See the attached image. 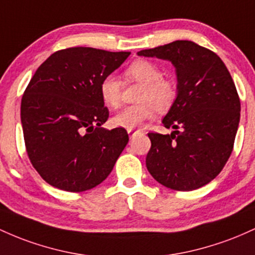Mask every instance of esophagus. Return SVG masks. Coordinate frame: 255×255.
I'll use <instances>...</instances> for the list:
<instances>
[{
	"mask_svg": "<svg viewBox=\"0 0 255 255\" xmlns=\"http://www.w3.org/2000/svg\"><path fill=\"white\" fill-rule=\"evenodd\" d=\"M128 135H130V136H132L133 133H135V131H133L132 128H128Z\"/></svg>",
	"mask_w": 255,
	"mask_h": 255,
	"instance_id": "34e87169",
	"label": "esophagus"
}]
</instances>
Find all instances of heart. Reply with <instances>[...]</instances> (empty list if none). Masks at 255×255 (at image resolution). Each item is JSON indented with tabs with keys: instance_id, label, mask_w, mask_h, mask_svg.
I'll return each instance as SVG.
<instances>
[{
	"instance_id": "b5f03b06",
	"label": "heart",
	"mask_w": 255,
	"mask_h": 255,
	"mask_svg": "<svg viewBox=\"0 0 255 255\" xmlns=\"http://www.w3.org/2000/svg\"><path fill=\"white\" fill-rule=\"evenodd\" d=\"M128 81L143 85L139 91V104L127 106L113 116L112 124L117 128H135L158 112H167L178 95V88L172 79L162 77V70L149 60H136L125 71ZM100 95L108 107H118L122 100V82L108 74L100 83Z\"/></svg>"
}]
</instances>
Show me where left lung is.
<instances>
[{
  "label": "left lung",
  "instance_id": "left-lung-1",
  "mask_svg": "<svg viewBox=\"0 0 255 255\" xmlns=\"http://www.w3.org/2000/svg\"><path fill=\"white\" fill-rule=\"evenodd\" d=\"M176 67L178 95L162 119L170 135L149 132L145 165L160 184L178 191L216 178L233 151L241 104L222 59L191 41H174L137 53Z\"/></svg>",
  "mask_w": 255,
  "mask_h": 255
}]
</instances>
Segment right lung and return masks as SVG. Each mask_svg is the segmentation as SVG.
Masks as SVG:
<instances>
[{
    "mask_svg": "<svg viewBox=\"0 0 255 255\" xmlns=\"http://www.w3.org/2000/svg\"><path fill=\"white\" fill-rule=\"evenodd\" d=\"M128 55L74 47L55 51L37 68L20 116L28 159L48 184L79 193L112 172L128 135L123 128H101L110 112L100 83Z\"/></svg>",
    "mask_w": 255,
    "mask_h": 255,
    "instance_id": "1",
    "label": "right lung"
}]
</instances>
